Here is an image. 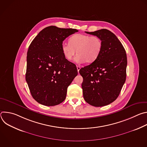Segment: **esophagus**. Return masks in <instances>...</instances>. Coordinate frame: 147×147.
<instances>
[{"label":"esophagus","mask_w":147,"mask_h":147,"mask_svg":"<svg viewBox=\"0 0 147 147\" xmlns=\"http://www.w3.org/2000/svg\"><path fill=\"white\" fill-rule=\"evenodd\" d=\"M80 69H81V67L80 66H77V69L78 72H79V70H80Z\"/></svg>","instance_id":"obj_1"}]
</instances>
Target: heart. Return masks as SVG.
Segmentation results:
<instances>
[{
    "mask_svg": "<svg viewBox=\"0 0 147 147\" xmlns=\"http://www.w3.org/2000/svg\"><path fill=\"white\" fill-rule=\"evenodd\" d=\"M69 43H63L61 51L65 57L71 60L77 51L75 61L77 63L94 62L100 53L102 48V40L96 36L77 34L71 36Z\"/></svg>",
    "mask_w": 147,
    "mask_h": 147,
    "instance_id": "1",
    "label": "heart"
}]
</instances>
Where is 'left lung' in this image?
<instances>
[{"label":"left lung","instance_id":"obj_1","mask_svg":"<svg viewBox=\"0 0 147 147\" xmlns=\"http://www.w3.org/2000/svg\"><path fill=\"white\" fill-rule=\"evenodd\" d=\"M86 32L99 37L102 48L96 60L79 71L83 78V96L92 106H106L117 99L125 82L127 55L120 41L109 30Z\"/></svg>","mask_w":147,"mask_h":147}]
</instances>
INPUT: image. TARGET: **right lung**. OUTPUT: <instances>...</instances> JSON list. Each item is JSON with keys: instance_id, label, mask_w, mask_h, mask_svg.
I'll use <instances>...</instances> for the list:
<instances>
[{"instance_id": "right-lung-1", "label": "right lung", "mask_w": 147, "mask_h": 147, "mask_svg": "<svg viewBox=\"0 0 147 147\" xmlns=\"http://www.w3.org/2000/svg\"><path fill=\"white\" fill-rule=\"evenodd\" d=\"M76 29L45 28L35 36L27 52L26 80L33 98L51 107L63 102L67 87L78 74L76 66L63 54L61 45Z\"/></svg>"}]
</instances>
